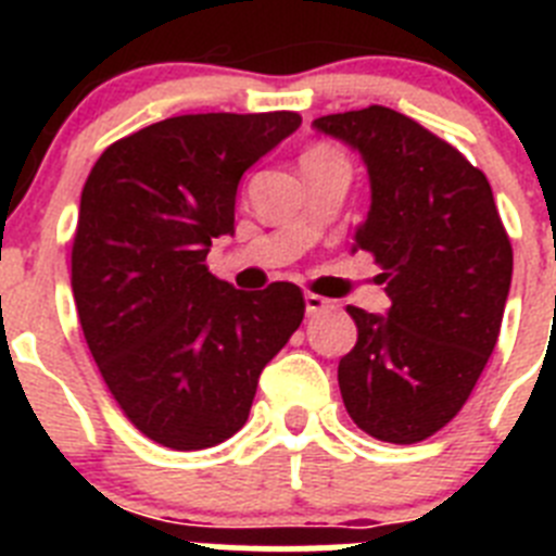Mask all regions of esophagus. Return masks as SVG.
<instances>
[{
  "mask_svg": "<svg viewBox=\"0 0 556 556\" xmlns=\"http://www.w3.org/2000/svg\"><path fill=\"white\" fill-rule=\"evenodd\" d=\"M303 301H306L308 314H317V312H326V308H331V301H326V298H320V294H314V292L303 294Z\"/></svg>",
  "mask_w": 556,
  "mask_h": 556,
  "instance_id": "1",
  "label": "esophagus"
}]
</instances>
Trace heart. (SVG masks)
Wrapping results in <instances>:
<instances>
[{"label":"heart","mask_w":556,"mask_h":556,"mask_svg":"<svg viewBox=\"0 0 556 556\" xmlns=\"http://www.w3.org/2000/svg\"><path fill=\"white\" fill-rule=\"evenodd\" d=\"M328 152H333V150H328V147H312V150H308L303 159H308V155H328Z\"/></svg>","instance_id":"obj_1"}]
</instances>
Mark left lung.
Masks as SVG:
<instances>
[{
  "label": "left lung",
  "instance_id": "obj_1",
  "mask_svg": "<svg viewBox=\"0 0 556 556\" xmlns=\"http://www.w3.org/2000/svg\"><path fill=\"white\" fill-rule=\"evenodd\" d=\"M362 155L370 211L356 248L372 253L387 317L348 306L358 339L339 358V392L362 431L395 445L451 424L498 342L513 244L484 172L384 105L314 119Z\"/></svg>",
  "mask_w": 556,
  "mask_h": 556
}]
</instances>
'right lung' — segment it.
I'll return each mask as SVG.
<instances>
[{"label": "right lung", "instance_id": "right-lung-1", "mask_svg": "<svg viewBox=\"0 0 556 556\" xmlns=\"http://www.w3.org/2000/svg\"><path fill=\"white\" fill-rule=\"evenodd\" d=\"M301 127L294 111L186 113L113 141L80 194L72 292L83 337L136 429L200 451L242 429L258 376L303 323V292H242L205 267L233 233L244 172Z\"/></svg>", "mask_w": 556, "mask_h": 556}]
</instances>
